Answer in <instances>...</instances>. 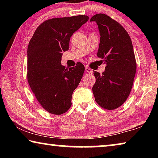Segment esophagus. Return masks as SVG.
I'll return each instance as SVG.
<instances>
[{
    "instance_id": "1",
    "label": "esophagus",
    "mask_w": 158,
    "mask_h": 158,
    "mask_svg": "<svg viewBox=\"0 0 158 158\" xmlns=\"http://www.w3.org/2000/svg\"><path fill=\"white\" fill-rule=\"evenodd\" d=\"M85 70L88 73H92V69H90V68H88V67H85Z\"/></svg>"
}]
</instances>
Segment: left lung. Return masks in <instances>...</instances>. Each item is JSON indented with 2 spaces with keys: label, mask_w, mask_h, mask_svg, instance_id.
Segmentation results:
<instances>
[{
  "label": "left lung",
  "mask_w": 158,
  "mask_h": 158,
  "mask_svg": "<svg viewBox=\"0 0 158 158\" xmlns=\"http://www.w3.org/2000/svg\"><path fill=\"white\" fill-rule=\"evenodd\" d=\"M100 34L98 57L106 64L102 74L94 71L93 93L96 102L109 110L121 106L129 96L137 63L130 37L116 21L105 14L93 16Z\"/></svg>",
  "instance_id": "8db88e82"
}]
</instances>
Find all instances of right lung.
I'll return each instance as SVG.
<instances>
[{
    "label": "right lung",
    "instance_id": "add662e5",
    "mask_svg": "<svg viewBox=\"0 0 158 158\" xmlns=\"http://www.w3.org/2000/svg\"><path fill=\"white\" fill-rule=\"evenodd\" d=\"M86 15L53 18L44 21L29 42L27 78L41 106L49 113L60 115L72 105L73 91L84 74V65L65 69L61 65L63 52L69 49V39L89 21Z\"/></svg>",
    "mask_w": 158,
    "mask_h": 158
}]
</instances>
